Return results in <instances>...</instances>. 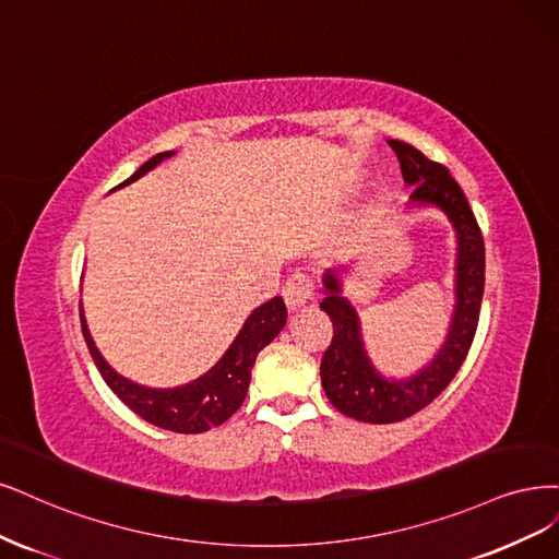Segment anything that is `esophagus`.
Listing matches in <instances>:
<instances>
[{"label":"esophagus","instance_id":"34e87169","mask_svg":"<svg viewBox=\"0 0 559 559\" xmlns=\"http://www.w3.org/2000/svg\"><path fill=\"white\" fill-rule=\"evenodd\" d=\"M282 296L288 312L302 310L307 302L314 300V282L307 275H292L282 286Z\"/></svg>","mask_w":559,"mask_h":559}]
</instances>
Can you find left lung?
Masks as SVG:
<instances>
[{"instance_id":"1","label":"left lung","mask_w":559,"mask_h":559,"mask_svg":"<svg viewBox=\"0 0 559 559\" xmlns=\"http://www.w3.org/2000/svg\"><path fill=\"white\" fill-rule=\"evenodd\" d=\"M389 145L400 159L404 182L414 187L407 213L437 210L447 217L455 236V265L447 337L423 368L402 379L383 374L368 352L358 307L344 296L352 265L333 267L321 277L325 298L319 307L333 321V342L321 358V386L337 412L377 426L414 416L449 386L472 346L486 282L484 238L463 189L444 166L426 159L416 147L400 141Z\"/></svg>"}]
</instances>
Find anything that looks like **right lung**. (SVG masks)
I'll return each mask as SVG.
<instances>
[{
	"mask_svg": "<svg viewBox=\"0 0 559 559\" xmlns=\"http://www.w3.org/2000/svg\"><path fill=\"white\" fill-rule=\"evenodd\" d=\"M173 155H176L173 150L159 152V155L147 159L120 187L136 182L145 173L157 168ZM284 323L286 307L284 300L275 296L267 302L254 307L252 314L245 319L236 340L228 344L224 356L207 372H203L194 381L182 383V386L155 389L143 386L139 381H131L122 377L118 370L110 368V362L102 356L99 346L94 344V337L87 329L85 310L81 305V325L90 356L96 368H99L110 391L118 395L131 412H136L141 418L152 423V426L182 435H199L210 428H217L240 409L249 389V381H252V368L259 352L280 335Z\"/></svg>",
	"mask_w": 559,
	"mask_h": 559,
	"instance_id": "obj_1",
	"label": "right lung"
}]
</instances>
